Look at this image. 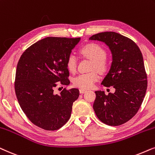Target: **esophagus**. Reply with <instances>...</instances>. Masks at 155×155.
Here are the masks:
<instances>
[{
  "mask_svg": "<svg viewBox=\"0 0 155 155\" xmlns=\"http://www.w3.org/2000/svg\"><path fill=\"white\" fill-rule=\"evenodd\" d=\"M86 91V90L84 89V88H80V89H79L80 94H84V93H85Z\"/></svg>",
  "mask_w": 155,
  "mask_h": 155,
  "instance_id": "1",
  "label": "esophagus"
}]
</instances>
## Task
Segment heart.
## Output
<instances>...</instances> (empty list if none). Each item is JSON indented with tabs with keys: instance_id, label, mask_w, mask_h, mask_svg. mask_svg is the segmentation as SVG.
<instances>
[{
	"instance_id": "1",
	"label": "heart",
	"mask_w": 155,
	"mask_h": 155,
	"mask_svg": "<svg viewBox=\"0 0 155 155\" xmlns=\"http://www.w3.org/2000/svg\"><path fill=\"white\" fill-rule=\"evenodd\" d=\"M80 51L84 57L92 60L91 69H96L100 72H105L108 69V63L106 59L107 52L104 47L96 43H89L81 47ZM66 67L70 72L74 73L77 67V59L73 54H69L66 60ZM100 79L97 71L89 73L80 74L73 79V84L76 87L90 88L94 83Z\"/></svg>"
}]
</instances>
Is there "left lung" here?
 <instances>
[{"mask_svg": "<svg viewBox=\"0 0 155 155\" xmlns=\"http://www.w3.org/2000/svg\"><path fill=\"white\" fill-rule=\"evenodd\" d=\"M89 40L101 41L110 48L112 65L102 84L115 89L107 95L101 91H95V113L106 125L124 124L137 113L147 91V73L141 51L135 42L115 32L98 33Z\"/></svg>", "mask_w": 155, "mask_h": 155, "instance_id": "obj_1", "label": "left lung"}]
</instances>
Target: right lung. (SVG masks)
I'll list each match as a JSON object with an SVG mask.
<instances>
[{
    "label": "right lung",
    "mask_w": 155,
    "mask_h": 155,
    "mask_svg": "<svg viewBox=\"0 0 155 155\" xmlns=\"http://www.w3.org/2000/svg\"><path fill=\"white\" fill-rule=\"evenodd\" d=\"M79 40L48 37L29 47L18 61L15 79L18 103L31 122L45 130L62 127L79 96L77 88H64L60 94H54L56 83L70 84L66 60Z\"/></svg>",
    "instance_id": "add662e5"
}]
</instances>
